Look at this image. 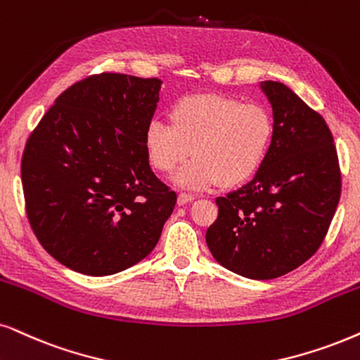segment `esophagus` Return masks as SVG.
Segmentation results:
<instances>
[{
	"instance_id": "34e87169",
	"label": "esophagus",
	"mask_w": 360,
	"mask_h": 360,
	"mask_svg": "<svg viewBox=\"0 0 360 360\" xmlns=\"http://www.w3.org/2000/svg\"><path fill=\"white\" fill-rule=\"evenodd\" d=\"M194 199V194H189V193H181L179 195H177V204L179 206H184V204L191 202Z\"/></svg>"
}]
</instances>
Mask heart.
Instances as JSON below:
<instances>
[{
    "label": "heart",
    "mask_w": 360,
    "mask_h": 360,
    "mask_svg": "<svg viewBox=\"0 0 360 360\" xmlns=\"http://www.w3.org/2000/svg\"><path fill=\"white\" fill-rule=\"evenodd\" d=\"M169 120L149 122L144 149L161 172H172L194 154L174 177L183 189L244 183L262 166L274 138V121L266 108L217 94L179 99Z\"/></svg>",
    "instance_id": "1"
}]
</instances>
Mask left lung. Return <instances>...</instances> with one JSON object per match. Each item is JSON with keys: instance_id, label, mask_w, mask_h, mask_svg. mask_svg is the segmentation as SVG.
Returning <instances> with one entry per match:
<instances>
[{"instance_id": "8db88e82", "label": "left lung", "mask_w": 360, "mask_h": 360, "mask_svg": "<svg viewBox=\"0 0 360 360\" xmlns=\"http://www.w3.org/2000/svg\"><path fill=\"white\" fill-rule=\"evenodd\" d=\"M274 138L248 184L217 198L206 243L226 269L248 279H276L316 254L340 198L338 151L329 126L292 89L262 81Z\"/></svg>"}]
</instances>
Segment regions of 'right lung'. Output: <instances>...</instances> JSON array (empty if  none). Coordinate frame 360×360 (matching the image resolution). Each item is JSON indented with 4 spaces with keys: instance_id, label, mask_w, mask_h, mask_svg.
<instances>
[{
    "instance_id": "right-lung-1",
    "label": "right lung",
    "mask_w": 360,
    "mask_h": 360,
    "mask_svg": "<svg viewBox=\"0 0 360 360\" xmlns=\"http://www.w3.org/2000/svg\"><path fill=\"white\" fill-rule=\"evenodd\" d=\"M158 78L103 72L56 98L31 133L21 181L31 229L86 276H111L156 248L176 193L151 171L144 131Z\"/></svg>"
}]
</instances>
